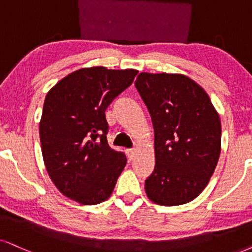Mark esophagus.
Listing matches in <instances>:
<instances>
[{"label":"esophagus","instance_id":"34e87169","mask_svg":"<svg viewBox=\"0 0 252 252\" xmlns=\"http://www.w3.org/2000/svg\"><path fill=\"white\" fill-rule=\"evenodd\" d=\"M126 155H128L129 160H132L133 157H135V150H133V149L126 150Z\"/></svg>","mask_w":252,"mask_h":252}]
</instances>
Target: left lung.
<instances>
[{
	"label": "left lung",
	"mask_w": 252,
	"mask_h": 252,
	"mask_svg": "<svg viewBox=\"0 0 252 252\" xmlns=\"http://www.w3.org/2000/svg\"><path fill=\"white\" fill-rule=\"evenodd\" d=\"M135 87L155 131V170L145 180L151 201L178 206L205 189L221 152V122L203 88L183 74L143 72Z\"/></svg>",
	"instance_id": "8db88e82"
}]
</instances>
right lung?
Returning a JSON list of instances; mask_svg holds the SVG:
<instances>
[{
	"label": "right lung",
	"instance_id": "obj_1",
	"mask_svg": "<svg viewBox=\"0 0 252 252\" xmlns=\"http://www.w3.org/2000/svg\"><path fill=\"white\" fill-rule=\"evenodd\" d=\"M137 73L81 68L46 95L39 123L44 164L57 189L81 205L106 201L126 166V155L108 145L104 111Z\"/></svg>",
	"mask_w": 252,
	"mask_h": 252
}]
</instances>
